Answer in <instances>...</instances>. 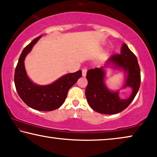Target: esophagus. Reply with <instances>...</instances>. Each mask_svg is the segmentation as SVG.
Listing matches in <instances>:
<instances>
[{
	"label": "esophagus",
	"mask_w": 157,
	"mask_h": 157,
	"mask_svg": "<svg viewBox=\"0 0 157 157\" xmlns=\"http://www.w3.org/2000/svg\"><path fill=\"white\" fill-rule=\"evenodd\" d=\"M87 70L86 69V68H83L82 70V74L83 77L86 76V75H87Z\"/></svg>",
	"instance_id": "34e87169"
}]
</instances>
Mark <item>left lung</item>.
Here are the masks:
<instances>
[{"label": "left lung", "mask_w": 157, "mask_h": 157, "mask_svg": "<svg viewBox=\"0 0 157 157\" xmlns=\"http://www.w3.org/2000/svg\"><path fill=\"white\" fill-rule=\"evenodd\" d=\"M107 67L122 69L125 72L126 78L123 88L131 87L132 90L129 98L122 100L118 97V91H112L108 89L104 82L105 67ZM87 79L88 84L85 95L90 107L101 114L119 113L130 105L140 89L141 75L137 58L124 43L120 54L112 56L104 67L88 70Z\"/></svg>", "instance_id": "obj_1"}]
</instances>
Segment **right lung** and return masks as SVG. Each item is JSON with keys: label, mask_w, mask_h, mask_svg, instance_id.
Returning a JSON list of instances; mask_svg holds the SVG:
<instances>
[{"label": "right lung", "mask_w": 157, "mask_h": 157, "mask_svg": "<svg viewBox=\"0 0 157 157\" xmlns=\"http://www.w3.org/2000/svg\"><path fill=\"white\" fill-rule=\"evenodd\" d=\"M40 37L41 35L36 37L23 49L15 67L14 82L17 94L28 107L38 111L48 112L63 105L68 90L82 77V71L63 75L50 85H38L33 82L26 72L24 60Z\"/></svg>", "instance_id": "1"}]
</instances>
